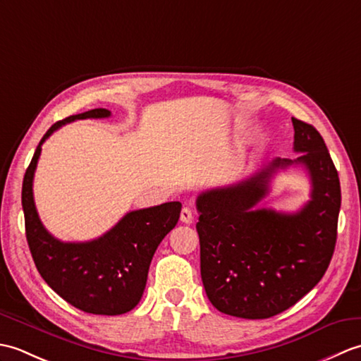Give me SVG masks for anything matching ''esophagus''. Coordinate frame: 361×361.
<instances>
[{
	"instance_id": "34e87169",
	"label": "esophagus",
	"mask_w": 361,
	"mask_h": 361,
	"mask_svg": "<svg viewBox=\"0 0 361 361\" xmlns=\"http://www.w3.org/2000/svg\"><path fill=\"white\" fill-rule=\"evenodd\" d=\"M180 220L183 221V224H186V225L192 224V220H194L192 211H190L189 208H183V209H181V214H180Z\"/></svg>"
}]
</instances>
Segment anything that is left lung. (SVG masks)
<instances>
[{"label": "left lung", "instance_id": "obj_1", "mask_svg": "<svg viewBox=\"0 0 361 361\" xmlns=\"http://www.w3.org/2000/svg\"><path fill=\"white\" fill-rule=\"evenodd\" d=\"M291 122L293 150L302 155L276 158L237 185L197 197L202 281L211 304L226 315H278L307 295L331 264L341 206L338 172L318 130ZM295 164L311 176V200L293 214L255 210L271 176Z\"/></svg>", "mask_w": 361, "mask_h": 361}]
</instances>
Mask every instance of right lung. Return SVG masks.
Returning <instances> with one entry per match:
<instances>
[{
	"label": "right lung",
	"instance_id": "right-lung-1",
	"mask_svg": "<svg viewBox=\"0 0 361 361\" xmlns=\"http://www.w3.org/2000/svg\"><path fill=\"white\" fill-rule=\"evenodd\" d=\"M94 109L59 121L37 145L21 189L26 239L44 282L75 309L94 315H122L141 301L149 267L161 240L178 224L181 203L169 202L130 211L110 231L90 242H62L51 235L34 203V173L42 144L65 124L78 119L110 118Z\"/></svg>",
	"mask_w": 361,
	"mask_h": 361
}]
</instances>
